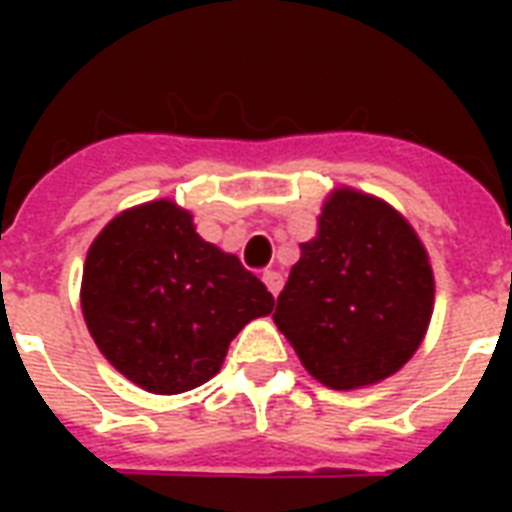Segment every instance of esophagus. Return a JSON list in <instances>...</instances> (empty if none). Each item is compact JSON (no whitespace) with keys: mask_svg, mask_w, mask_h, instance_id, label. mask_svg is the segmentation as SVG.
Masks as SVG:
<instances>
[{"mask_svg":"<svg viewBox=\"0 0 512 512\" xmlns=\"http://www.w3.org/2000/svg\"><path fill=\"white\" fill-rule=\"evenodd\" d=\"M263 281H265V287L271 289V295L276 297L281 292V284H284V279H281V273L279 271H265L263 273Z\"/></svg>","mask_w":512,"mask_h":512,"instance_id":"obj_1","label":"esophagus"}]
</instances>
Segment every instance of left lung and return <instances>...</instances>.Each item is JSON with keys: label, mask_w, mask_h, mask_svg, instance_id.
<instances>
[{"label": "left lung", "mask_w": 512, "mask_h": 512, "mask_svg": "<svg viewBox=\"0 0 512 512\" xmlns=\"http://www.w3.org/2000/svg\"><path fill=\"white\" fill-rule=\"evenodd\" d=\"M433 292L428 252L412 225L377 196L337 188L316 239L300 244L273 321L316 380L353 390L414 356Z\"/></svg>", "instance_id": "8db88e82"}]
</instances>
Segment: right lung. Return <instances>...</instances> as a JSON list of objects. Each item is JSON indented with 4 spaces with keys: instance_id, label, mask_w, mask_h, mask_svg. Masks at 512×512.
Masks as SVG:
<instances>
[{
    "instance_id": "obj_1",
    "label": "right lung",
    "mask_w": 512,
    "mask_h": 512,
    "mask_svg": "<svg viewBox=\"0 0 512 512\" xmlns=\"http://www.w3.org/2000/svg\"><path fill=\"white\" fill-rule=\"evenodd\" d=\"M273 295L239 257L209 244L193 215L156 199L116 215L87 252L82 313L100 353L148 393L204 385Z\"/></svg>"
}]
</instances>
